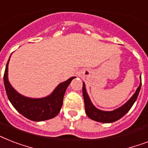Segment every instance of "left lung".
Wrapping results in <instances>:
<instances>
[{
  "mask_svg": "<svg viewBox=\"0 0 148 148\" xmlns=\"http://www.w3.org/2000/svg\"><path fill=\"white\" fill-rule=\"evenodd\" d=\"M140 88H141V78H140V85L136 90V92L130 98V100H128L127 102H126L124 105H122L121 107H120L117 109H115V110H111V111H104V110H99L94 106L91 101L90 100V97L88 96V93L86 91L85 84L83 82L82 90H83L86 114H87L88 117H90V119L94 120L95 121L101 122V123H112V122L116 121L126 114L129 111V110L131 109V107L133 106V104L138 98Z\"/></svg>",
  "mask_w": 148,
  "mask_h": 148,
  "instance_id": "8db88e82",
  "label": "left lung"
}]
</instances>
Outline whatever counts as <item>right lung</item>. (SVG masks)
I'll return each instance as SVG.
<instances>
[{
  "instance_id": "right-lung-1",
  "label": "right lung",
  "mask_w": 148,
  "mask_h": 148,
  "mask_svg": "<svg viewBox=\"0 0 148 148\" xmlns=\"http://www.w3.org/2000/svg\"><path fill=\"white\" fill-rule=\"evenodd\" d=\"M9 60L10 58L6 65L3 74V83L8 99L14 108L24 117L34 121H42L56 117L62 107L66 89L75 77H72L64 82L60 83L51 95L47 97L30 98L19 94L9 83L8 77Z\"/></svg>"
}]
</instances>
